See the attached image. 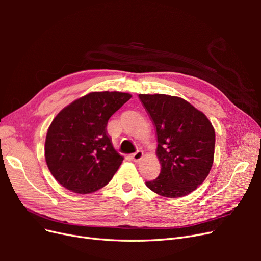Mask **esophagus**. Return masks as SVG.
<instances>
[{"label": "esophagus", "mask_w": 261, "mask_h": 261, "mask_svg": "<svg viewBox=\"0 0 261 261\" xmlns=\"http://www.w3.org/2000/svg\"><path fill=\"white\" fill-rule=\"evenodd\" d=\"M144 156V152L140 151V150H138V151H136L135 153L132 154V159L134 162H139L141 159H143Z\"/></svg>", "instance_id": "34e87169"}]
</instances>
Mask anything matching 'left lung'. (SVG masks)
Segmentation results:
<instances>
[{
    "label": "left lung",
    "instance_id": "obj_1",
    "mask_svg": "<svg viewBox=\"0 0 261 261\" xmlns=\"http://www.w3.org/2000/svg\"><path fill=\"white\" fill-rule=\"evenodd\" d=\"M156 135L161 172L146 185L155 194L178 198L203 183L215 158L216 133L209 118L175 96L139 94Z\"/></svg>",
    "mask_w": 261,
    "mask_h": 261
}]
</instances>
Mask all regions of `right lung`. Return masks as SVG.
Masks as SVG:
<instances>
[{"label": "right lung", "instance_id": "add662e5", "mask_svg": "<svg viewBox=\"0 0 261 261\" xmlns=\"http://www.w3.org/2000/svg\"><path fill=\"white\" fill-rule=\"evenodd\" d=\"M130 93L92 91L73 101L53 118L46 132V165L59 183L76 194L105 187L124 158L107 135V124Z\"/></svg>", "mask_w": 261, "mask_h": 261}]
</instances>
